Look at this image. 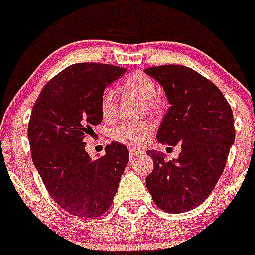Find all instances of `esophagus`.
I'll return each instance as SVG.
<instances>
[{
    "label": "esophagus",
    "mask_w": 255,
    "mask_h": 255,
    "mask_svg": "<svg viewBox=\"0 0 255 255\" xmlns=\"http://www.w3.org/2000/svg\"><path fill=\"white\" fill-rule=\"evenodd\" d=\"M139 154H142V152H139L138 149L131 148V149H130V151H129V160L132 161V160H134V158L136 157V156H139Z\"/></svg>",
    "instance_id": "34e87169"
}]
</instances>
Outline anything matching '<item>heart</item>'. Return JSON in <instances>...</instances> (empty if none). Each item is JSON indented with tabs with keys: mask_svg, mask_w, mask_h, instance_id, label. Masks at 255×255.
Instances as JSON below:
<instances>
[{
	"mask_svg": "<svg viewBox=\"0 0 255 255\" xmlns=\"http://www.w3.org/2000/svg\"><path fill=\"white\" fill-rule=\"evenodd\" d=\"M121 90L125 94L134 95L142 99L145 110L148 112H157L161 110L160 98L156 95L157 86L153 78L143 72H135L125 78L121 84ZM99 108L103 119L106 121H112L116 119L119 107H117L116 95L111 89H106L102 93ZM153 125L151 121H124L111 130V138L119 143H123L131 147H139L144 144L151 135Z\"/></svg>",
	"mask_w": 255,
	"mask_h": 255,
	"instance_id": "b5f03b06",
	"label": "heart"
}]
</instances>
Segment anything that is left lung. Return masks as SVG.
<instances>
[{
  "mask_svg": "<svg viewBox=\"0 0 255 255\" xmlns=\"http://www.w3.org/2000/svg\"><path fill=\"white\" fill-rule=\"evenodd\" d=\"M145 73L162 85L170 103L158 143L182 147L173 161L157 151L147 152L153 170L145 184L161 210L179 214L197 208L214 190L234 144V115L222 91L192 68L166 64Z\"/></svg>",
  "mask_w": 255,
  "mask_h": 255,
  "instance_id": "8db88e82",
  "label": "left lung"
}]
</instances>
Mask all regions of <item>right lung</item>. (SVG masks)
<instances>
[{
  "instance_id": "right-lung-1",
  "label": "right lung",
  "mask_w": 255,
  "mask_h": 255,
  "mask_svg": "<svg viewBox=\"0 0 255 255\" xmlns=\"http://www.w3.org/2000/svg\"><path fill=\"white\" fill-rule=\"evenodd\" d=\"M126 69L77 63L54 76L41 90L28 124L30 154L54 201L80 218H97L112 205L129 162L125 145L112 142L91 160L84 139L101 124V95Z\"/></svg>"
}]
</instances>
